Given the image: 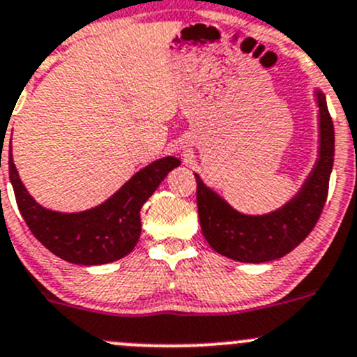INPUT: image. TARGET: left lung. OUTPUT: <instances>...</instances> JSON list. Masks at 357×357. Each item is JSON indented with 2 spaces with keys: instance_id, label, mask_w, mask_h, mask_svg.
Segmentation results:
<instances>
[{
  "instance_id": "8db88e82",
  "label": "left lung",
  "mask_w": 357,
  "mask_h": 357,
  "mask_svg": "<svg viewBox=\"0 0 357 357\" xmlns=\"http://www.w3.org/2000/svg\"><path fill=\"white\" fill-rule=\"evenodd\" d=\"M318 105V158L298 192L282 207L266 214H243L197 178L200 228L218 254L238 262L275 261L294 250L321 215L333 167L335 131L325 93L314 88Z\"/></svg>"
}]
</instances>
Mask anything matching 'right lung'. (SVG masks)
<instances>
[{
  "mask_svg": "<svg viewBox=\"0 0 357 357\" xmlns=\"http://www.w3.org/2000/svg\"><path fill=\"white\" fill-rule=\"evenodd\" d=\"M181 160L162 157L139 169L114 195L100 205L79 212H60L43 207L27 192L13 164L10 142V181L17 205L32 235L52 254L81 266L109 264L126 257L142 233L139 211L165 176Z\"/></svg>",
  "mask_w": 357,
  "mask_h": 357,
  "instance_id": "add662e5",
  "label": "right lung"
}]
</instances>
